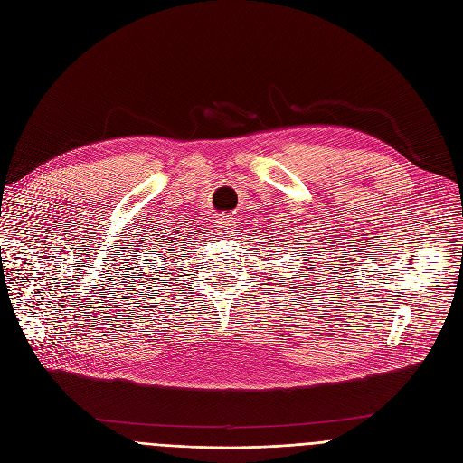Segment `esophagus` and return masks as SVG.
<instances>
[{"mask_svg": "<svg viewBox=\"0 0 463 463\" xmlns=\"http://www.w3.org/2000/svg\"><path fill=\"white\" fill-rule=\"evenodd\" d=\"M234 217H231V215H223L222 219H219V223H217V234L219 236H232V232H234Z\"/></svg>", "mask_w": 463, "mask_h": 463, "instance_id": "34e87169", "label": "esophagus"}]
</instances>
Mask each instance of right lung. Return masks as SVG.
<instances>
[{"label":"right lung","instance_id":"1","mask_svg":"<svg viewBox=\"0 0 463 463\" xmlns=\"http://www.w3.org/2000/svg\"><path fill=\"white\" fill-rule=\"evenodd\" d=\"M168 244H170V241H168ZM182 244H185V241H182ZM165 251V250H163Z\"/></svg>","mask_w":463,"mask_h":463}]
</instances>
